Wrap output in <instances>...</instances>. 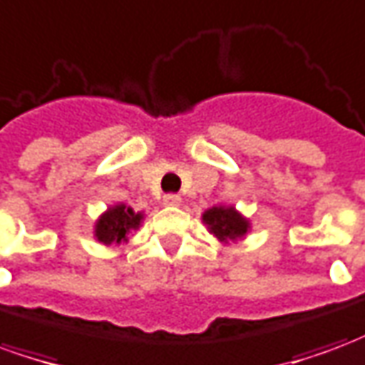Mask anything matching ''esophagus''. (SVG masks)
Segmentation results:
<instances>
[{"label":"esophagus","mask_w":365,"mask_h":365,"mask_svg":"<svg viewBox=\"0 0 365 365\" xmlns=\"http://www.w3.org/2000/svg\"><path fill=\"white\" fill-rule=\"evenodd\" d=\"M164 203H166V205H180V203H182V197H180L178 193H166V195H164Z\"/></svg>","instance_id":"obj_1"}]
</instances>
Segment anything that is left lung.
I'll return each instance as SVG.
<instances>
[{
    "instance_id": "obj_1",
    "label": "left lung",
    "mask_w": 365,
    "mask_h": 365,
    "mask_svg": "<svg viewBox=\"0 0 365 365\" xmlns=\"http://www.w3.org/2000/svg\"><path fill=\"white\" fill-rule=\"evenodd\" d=\"M203 221L215 237L222 242L245 237L248 230L246 219H242L232 207H213V209L205 211Z\"/></svg>"
}]
</instances>
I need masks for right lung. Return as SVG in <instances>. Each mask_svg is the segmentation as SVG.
<instances>
[{"label":"right lung","mask_w":365,"mask_h":365,"mask_svg":"<svg viewBox=\"0 0 365 365\" xmlns=\"http://www.w3.org/2000/svg\"><path fill=\"white\" fill-rule=\"evenodd\" d=\"M140 219H143V215L135 213V211L128 209V207H111V209L97 221V240L103 242V245H111V242L119 245V242H125L128 232L138 229Z\"/></svg>","instance_id":"right-lung-1"}]
</instances>
